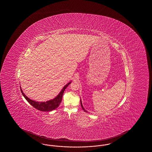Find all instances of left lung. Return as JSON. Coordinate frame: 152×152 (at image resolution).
Instances as JSON below:
<instances>
[{"label": "left lung", "mask_w": 152, "mask_h": 152, "mask_svg": "<svg viewBox=\"0 0 152 152\" xmlns=\"http://www.w3.org/2000/svg\"><path fill=\"white\" fill-rule=\"evenodd\" d=\"M80 104H81V107H82V109H83V110H84V111H86V112H87V111H86V110H85V109H84V107H83V104H82V103H81V99H80Z\"/></svg>", "instance_id": "8db88e82"}]
</instances>
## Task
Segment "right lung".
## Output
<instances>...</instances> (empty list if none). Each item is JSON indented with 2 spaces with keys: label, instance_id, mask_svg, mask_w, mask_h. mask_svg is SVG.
<instances>
[{
  "label": "right lung",
  "instance_id": "right-lung-1",
  "mask_svg": "<svg viewBox=\"0 0 152 152\" xmlns=\"http://www.w3.org/2000/svg\"><path fill=\"white\" fill-rule=\"evenodd\" d=\"M71 83V81L69 82L68 84H66L63 88L62 89L61 92L59 93L58 95L54 98L53 99L47 101V102H36L34 100H31L30 98H29L27 96H26L25 94L23 93V91L22 90L21 87H20L21 92L23 94L24 97L26 98V100H27L29 103L31 105L32 107H34L35 109L37 110H40L41 111H51L52 110H55L59 106L61 102L62 98V95L64 93L65 89L67 87L68 85Z\"/></svg>",
  "mask_w": 152,
  "mask_h": 152
}]
</instances>
